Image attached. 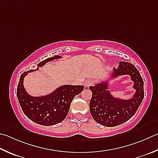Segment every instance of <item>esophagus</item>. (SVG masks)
Here are the masks:
<instances>
[{
  "label": "esophagus",
  "instance_id": "1",
  "mask_svg": "<svg viewBox=\"0 0 158 158\" xmlns=\"http://www.w3.org/2000/svg\"><path fill=\"white\" fill-rule=\"evenodd\" d=\"M93 84V79H87L86 81L85 82V86L88 88L89 86H90V85Z\"/></svg>",
  "mask_w": 158,
  "mask_h": 158
}]
</instances>
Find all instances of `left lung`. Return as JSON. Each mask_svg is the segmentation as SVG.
Instances as JSON below:
<instances>
[{"label": "left lung", "mask_w": 158, "mask_h": 158, "mask_svg": "<svg viewBox=\"0 0 158 158\" xmlns=\"http://www.w3.org/2000/svg\"><path fill=\"white\" fill-rule=\"evenodd\" d=\"M130 75L135 89L133 98L122 99L113 97L108 90L107 81L90 86L92 95L90 111L97 123L107 127H113L128 121L136 113L144 99V81L139 72L131 63L119 61L118 68H114L110 79L119 76Z\"/></svg>", "instance_id": "8db88e82"}]
</instances>
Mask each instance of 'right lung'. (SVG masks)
Returning a JSON list of instances; mask_svg holds the SVG:
<instances>
[{"mask_svg":"<svg viewBox=\"0 0 158 158\" xmlns=\"http://www.w3.org/2000/svg\"><path fill=\"white\" fill-rule=\"evenodd\" d=\"M60 58L61 56L59 55L48 58L39 63L36 70L25 72L20 77L16 91L20 106L25 115L36 124L52 126L61 122L67 116L74 97L84 90V85H64L42 97H32L27 93L23 85L25 77L29 73L39 70V68L46 63Z\"/></svg>","mask_w":158,"mask_h":158,"instance_id":"obj_1","label":"right lung"}]
</instances>
